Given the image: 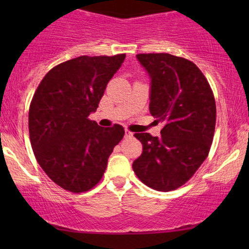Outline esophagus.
Instances as JSON below:
<instances>
[{
  "label": "esophagus",
  "instance_id": "esophagus-1",
  "mask_svg": "<svg viewBox=\"0 0 249 249\" xmlns=\"http://www.w3.org/2000/svg\"><path fill=\"white\" fill-rule=\"evenodd\" d=\"M133 136V133L131 132V131L128 130H125V138H131V137Z\"/></svg>",
  "mask_w": 249,
  "mask_h": 249
}]
</instances>
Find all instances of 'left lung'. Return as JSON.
I'll list each match as a JSON object with an SVG mask.
<instances>
[{
    "label": "left lung",
    "mask_w": 249,
    "mask_h": 249,
    "mask_svg": "<svg viewBox=\"0 0 249 249\" xmlns=\"http://www.w3.org/2000/svg\"><path fill=\"white\" fill-rule=\"evenodd\" d=\"M137 58L151 77V115L165 125L159 137L134 133L142 152L132 168L146 186L168 192L187 182L207 158L215 99L193 62L170 53H139Z\"/></svg>",
    "instance_id": "8db88e82"
}]
</instances>
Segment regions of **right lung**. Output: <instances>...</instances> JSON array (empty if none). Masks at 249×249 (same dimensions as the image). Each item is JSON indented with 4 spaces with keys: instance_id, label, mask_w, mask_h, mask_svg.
I'll use <instances>...</instances> for the list:
<instances>
[{
    "instance_id": "1",
    "label": "right lung",
    "mask_w": 249,
    "mask_h": 249,
    "mask_svg": "<svg viewBox=\"0 0 249 249\" xmlns=\"http://www.w3.org/2000/svg\"><path fill=\"white\" fill-rule=\"evenodd\" d=\"M125 53L81 56L53 68L37 87L29 107L31 147L39 166L64 190L87 192L103 178L124 127H102L89 115L98 107Z\"/></svg>"
}]
</instances>
